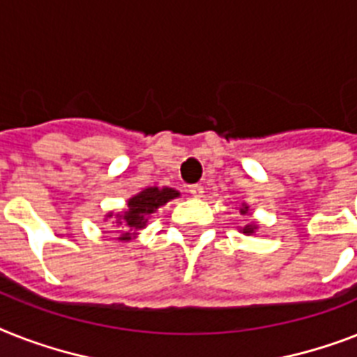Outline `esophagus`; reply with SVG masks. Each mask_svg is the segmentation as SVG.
Here are the masks:
<instances>
[{
  "mask_svg": "<svg viewBox=\"0 0 357 357\" xmlns=\"http://www.w3.org/2000/svg\"><path fill=\"white\" fill-rule=\"evenodd\" d=\"M188 194L194 196V198H202L204 196V187L202 185H188Z\"/></svg>",
  "mask_w": 357,
  "mask_h": 357,
  "instance_id": "esophagus-1",
  "label": "esophagus"
}]
</instances>
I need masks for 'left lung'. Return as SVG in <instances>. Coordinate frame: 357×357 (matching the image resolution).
Segmentation results:
<instances>
[{"label": "left lung", "mask_w": 357, "mask_h": 357, "mask_svg": "<svg viewBox=\"0 0 357 357\" xmlns=\"http://www.w3.org/2000/svg\"><path fill=\"white\" fill-rule=\"evenodd\" d=\"M240 213H242V214L248 213V207L240 208ZM255 229H257V227H255V225H245V227H244V233H253Z\"/></svg>", "instance_id": "obj_1"}]
</instances>
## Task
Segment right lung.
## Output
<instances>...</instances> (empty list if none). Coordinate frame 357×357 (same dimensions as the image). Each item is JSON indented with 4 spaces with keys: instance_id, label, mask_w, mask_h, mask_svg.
I'll return each instance as SVG.
<instances>
[{
    "instance_id": "1",
    "label": "right lung",
    "mask_w": 357,
    "mask_h": 357,
    "mask_svg": "<svg viewBox=\"0 0 357 357\" xmlns=\"http://www.w3.org/2000/svg\"><path fill=\"white\" fill-rule=\"evenodd\" d=\"M176 196H179L178 190L169 187H150L137 196H133L128 202V208L121 216H117V222H115L123 231L121 240H132V234H135L139 229L146 225L152 213H155L161 205H165ZM108 216L112 218L113 214H108Z\"/></svg>"
}]
</instances>
